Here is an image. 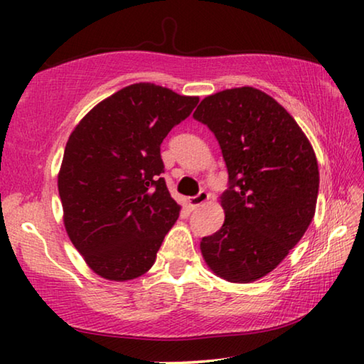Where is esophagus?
Here are the masks:
<instances>
[{"label": "esophagus", "mask_w": 364, "mask_h": 364, "mask_svg": "<svg viewBox=\"0 0 364 364\" xmlns=\"http://www.w3.org/2000/svg\"><path fill=\"white\" fill-rule=\"evenodd\" d=\"M210 199V194L207 193V191H200L199 194L194 196V197H189L188 199V205L191 210H196L197 207H200L202 204H205V202Z\"/></svg>", "instance_id": "esophagus-1"}]
</instances>
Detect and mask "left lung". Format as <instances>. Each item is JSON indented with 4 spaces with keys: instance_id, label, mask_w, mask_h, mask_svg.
Instances as JSON below:
<instances>
[{
    "instance_id": "8db88e82",
    "label": "left lung",
    "mask_w": 364,
    "mask_h": 364,
    "mask_svg": "<svg viewBox=\"0 0 364 364\" xmlns=\"http://www.w3.org/2000/svg\"><path fill=\"white\" fill-rule=\"evenodd\" d=\"M193 117L217 138L230 180L220 197L225 223L202 237V255L226 281L260 279L311 223L319 188L315 151L292 115L252 86L207 96Z\"/></svg>"
}]
</instances>
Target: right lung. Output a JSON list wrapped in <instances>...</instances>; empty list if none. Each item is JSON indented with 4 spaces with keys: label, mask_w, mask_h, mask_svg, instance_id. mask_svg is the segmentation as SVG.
<instances>
[{
    "label": "right lung",
    "mask_w": 364,
    "mask_h": 364,
    "mask_svg": "<svg viewBox=\"0 0 364 364\" xmlns=\"http://www.w3.org/2000/svg\"><path fill=\"white\" fill-rule=\"evenodd\" d=\"M197 102L134 83L91 109L69 136L58 178L65 231L101 278H139L156 262L181 210L160 178V144Z\"/></svg>",
    "instance_id": "add662e5"
}]
</instances>
